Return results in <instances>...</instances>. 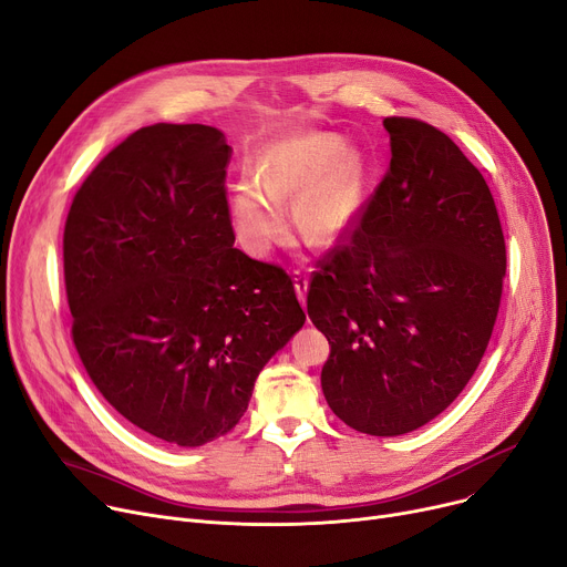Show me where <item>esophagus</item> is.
<instances>
[{"label": "esophagus", "instance_id": "1", "mask_svg": "<svg viewBox=\"0 0 567 567\" xmlns=\"http://www.w3.org/2000/svg\"><path fill=\"white\" fill-rule=\"evenodd\" d=\"M293 287H296V293H299V301L306 303V293H308V276L296 271V278H293Z\"/></svg>", "mask_w": 567, "mask_h": 567}]
</instances>
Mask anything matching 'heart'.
Segmentation results:
<instances>
[{
	"instance_id": "obj_1",
	"label": "heart",
	"mask_w": 567,
	"mask_h": 567,
	"mask_svg": "<svg viewBox=\"0 0 567 567\" xmlns=\"http://www.w3.org/2000/svg\"><path fill=\"white\" fill-rule=\"evenodd\" d=\"M293 199L299 229L331 241L359 216L363 202V167L342 152L331 135H306L276 142L259 156V182L244 178L229 197L236 238L250 255H266L287 231L285 202Z\"/></svg>"
}]
</instances>
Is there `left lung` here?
<instances>
[{"mask_svg": "<svg viewBox=\"0 0 567 567\" xmlns=\"http://www.w3.org/2000/svg\"><path fill=\"white\" fill-rule=\"evenodd\" d=\"M391 165L315 271L308 315L331 344L321 391L349 427L398 436L449 409L489 344L505 238L485 176L439 128L385 116Z\"/></svg>", "mask_w": 567, "mask_h": 567, "instance_id": "obj_1", "label": "left lung"}]
</instances>
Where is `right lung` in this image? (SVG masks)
Listing matches in <instances>:
<instances>
[{
    "label": "right lung",
    "mask_w": 567,
    "mask_h": 567,
    "mask_svg": "<svg viewBox=\"0 0 567 567\" xmlns=\"http://www.w3.org/2000/svg\"><path fill=\"white\" fill-rule=\"evenodd\" d=\"M229 154L212 126L140 128L84 178L64 227L89 379L135 427L184 449L236 427L306 321L285 268L234 248Z\"/></svg>",
    "instance_id": "1"
}]
</instances>
